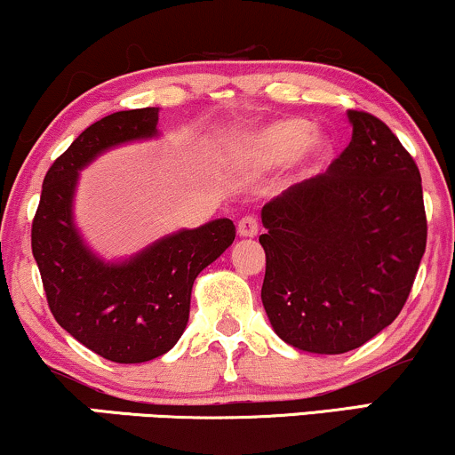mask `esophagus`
<instances>
[{
  "instance_id": "obj_1",
  "label": "esophagus",
  "mask_w": 455,
  "mask_h": 455,
  "mask_svg": "<svg viewBox=\"0 0 455 455\" xmlns=\"http://www.w3.org/2000/svg\"><path fill=\"white\" fill-rule=\"evenodd\" d=\"M237 233L239 237H254V235L259 233V218L252 216V213L243 216L242 220L237 222Z\"/></svg>"
}]
</instances>
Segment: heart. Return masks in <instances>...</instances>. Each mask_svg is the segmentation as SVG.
I'll return each mask as SVG.
<instances>
[{
	"instance_id": "obj_1",
	"label": "heart",
	"mask_w": 455,
	"mask_h": 455,
	"mask_svg": "<svg viewBox=\"0 0 455 455\" xmlns=\"http://www.w3.org/2000/svg\"><path fill=\"white\" fill-rule=\"evenodd\" d=\"M312 136V124L306 119H280L250 134L243 151L259 164L274 166L291 160L299 149L307 156V171H316L329 156V143L323 137Z\"/></svg>"
}]
</instances>
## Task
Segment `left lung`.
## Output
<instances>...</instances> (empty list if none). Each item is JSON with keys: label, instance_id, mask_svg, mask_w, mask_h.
Masks as SVG:
<instances>
[{"label": "left lung", "instance_id": "8db88e82", "mask_svg": "<svg viewBox=\"0 0 455 455\" xmlns=\"http://www.w3.org/2000/svg\"><path fill=\"white\" fill-rule=\"evenodd\" d=\"M353 139L325 173L265 203L260 289L291 347L359 348L404 307L426 252L421 175L385 122L348 111Z\"/></svg>", "mask_w": 455, "mask_h": 455}]
</instances>
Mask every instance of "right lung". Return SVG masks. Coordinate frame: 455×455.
Instances as JSON below:
<instances>
[{"label":"right lung","instance_id":"right-lung-1","mask_svg":"<svg viewBox=\"0 0 455 455\" xmlns=\"http://www.w3.org/2000/svg\"><path fill=\"white\" fill-rule=\"evenodd\" d=\"M158 108H132L92 124L46 171L31 222V252L55 321L115 363H140L175 347L190 315L196 275L235 239L220 218L160 239L126 263H104L72 224L78 171L113 145L156 134Z\"/></svg>","mask_w":455,"mask_h":455}]
</instances>
